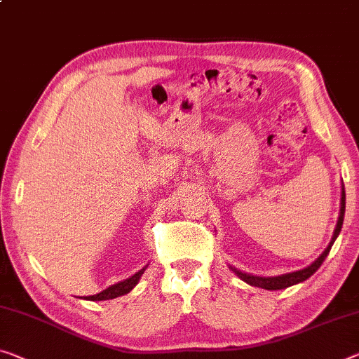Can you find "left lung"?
Returning a JSON list of instances; mask_svg holds the SVG:
<instances>
[{
    "label": "left lung",
    "instance_id": "8db88e82",
    "mask_svg": "<svg viewBox=\"0 0 359 359\" xmlns=\"http://www.w3.org/2000/svg\"><path fill=\"white\" fill-rule=\"evenodd\" d=\"M344 217H345V187L341 186V198H340V215H339V222L337 226H335V231H334V236L332 239H330L327 249L324 250L321 255H319L316 260H314L310 266L300 269V271H294V273H287V274H280V276H274V278H262V276H253V274H247V273H242L239 269H236L234 266H229L233 271L239 276V278L244 280V283L253 285V287H262V289H266V290H280V289H285V287H290V285L294 284H299L303 283V280H306L310 276H313L316 273V269L321 266L323 262L326 260V257L329 255L330 249H332L335 239H337V236L340 234L341 231V224H344Z\"/></svg>",
    "mask_w": 359,
    "mask_h": 359
}]
</instances>
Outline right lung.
Wrapping results in <instances>:
<instances>
[{
    "instance_id": "1",
    "label": "right lung",
    "mask_w": 359,
    "mask_h": 359,
    "mask_svg": "<svg viewBox=\"0 0 359 359\" xmlns=\"http://www.w3.org/2000/svg\"><path fill=\"white\" fill-rule=\"evenodd\" d=\"M144 271H146V266L140 269V271H137L136 274L131 276V278L122 280V283L110 285V287H107L106 290H102V292H99V294H96V295L85 297V300H93V302H95V300H97V302L99 300H112V299H117V297H120V295L128 294V292L137 284V280H140V278Z\"/></svg>"
}]
</instances>
